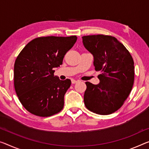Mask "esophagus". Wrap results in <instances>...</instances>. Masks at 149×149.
<instances>
[{"mask_svg":"<svg viewBox=\"0 0 149 149\" xmlns=\"http://www.w3.org/2000/svg\"><path fill=\"white\" fill-rule=\"evenodd\" d=\"M79 81H76V80H74V79H72L71 80V82L72 84H75V83H77V82H78Z\"/></svg>","mask_w":149,"mask_h":149,"instance_id":"34e87169","label":"esophagus"}]
</instances>
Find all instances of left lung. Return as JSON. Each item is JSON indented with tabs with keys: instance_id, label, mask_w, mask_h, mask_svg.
Instances as JSON below:
<instances>
[{
	"instance_id": "obj_1",
	"label": "left lung",
	"mask_w": 149,
	"mask_h": 149,
	"mask_svg": "<svg viewBox=\"0 0 149 149\" xmlns=\"http://www.w3.org/2000/svg\"><path fill=\"white\" fill-rule=\"evenodd\" d=\"M82 43L93 56L99 83L86 82L84 102L86 108L102 115L120 108L134 83V61L130 52L116 38L102 35L84 36Z\"/></svg>"
}]
</instances>
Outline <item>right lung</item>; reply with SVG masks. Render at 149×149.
Returning a JSON list of instances; mask_svg holds the SVG:
<instances>
[{"instance_id": "1", "label": "right lung", "mask_w": 149, "mask_h": 149, "mask_svg": "<svg viewBox=\"0 0 149 149\" xmlns=\"http://www.w3.org/2000/svg\"><path fill=\"white\" fill-rule=\"evenodd\" d=\"M77 40L76 36H46L33 39L25 46L15 61L14 84L21 104L30 113L50 116L64 107V96L70 79L54 76L67 52Z\"/></svg>"}]
</instances>
